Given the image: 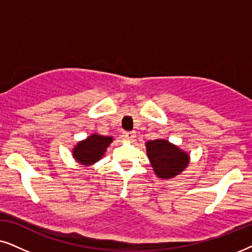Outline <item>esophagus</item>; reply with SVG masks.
Returning a JSON list of instances; mask_svg holds the SVG:
<instances>
[{"mask_svg": "<svg viewBox=\"0 0 252 252\" xmlns=\"http://www.w3.org/2000/svg\"><path fill=\"white\" fill-rule=\"evenodd\" d=\"M126 138H128V139L131 140V139L133 138V137H135V132H133V131L126 132Z\"/></svg>", "mask_w": 252, "mask_h": 252, "instance_id": "34e87169", "label": "esophagus"}]
</instances>
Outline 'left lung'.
Instances as JSON below:
<instances>
[{"label": "left lung", "mask_w": 252, "mask_h": 252, "mask_svg": "<svg viewBox=\"0 0 252 252\" xmlns=\"http://www.w3.org/2000/svg\"><path fill=\"white\" fill-rule=\"evenodd\" d=\"M146 151L154 172L161 179H170L179 175L189 161L186 152L163 139L147 142Z\"/></svg>", "instance_id": "1"}]
</instances>
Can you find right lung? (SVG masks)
<instances>
[{"instance_id": "right-lung-1", "label": "right lung", "mask_w": 252, "mask_h": 252, "mask_svg": "<svg viewBox=\"0 0 252 252\" xmlns=\"http://www.w3.org/2000/svg\"><path fill=\"white\" fill-rule=\"evenodd\" d=\"M113 142L112 137L92 135L84 142L78 143L73 150V157L82 165H92L100 160L107 146Z\"/></svg>"}]
</instances>
